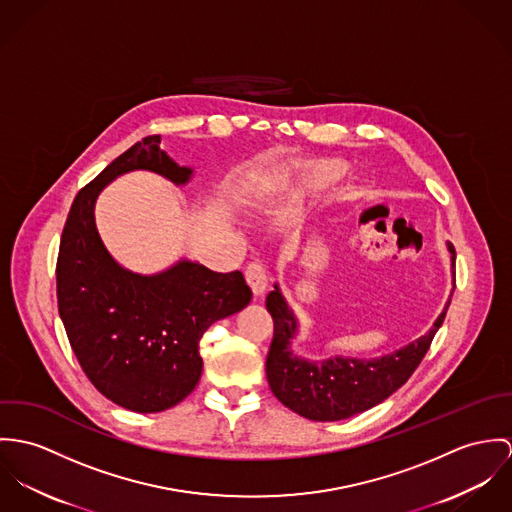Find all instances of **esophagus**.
<instances>
[{
    "label": "esophagus",
    "mask_w": 512,
    "mask_h": 512,
    "mask_svg": "<svg viewBox=\"0 0 512 512\" xmlns=\"http://www.w3.org/2000/svg\"><path fill=\"white\" fill-rule=\"evenodd\" d=\"M245 281L251 286L253 294L255 296H261L267 288L269 283V277H267V269L261 261H251L247 267H245Z\"/></svg>",
    "instance_id": "1"
}]
</instances>
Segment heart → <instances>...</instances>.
Returning <instances> with one entry per match:
<instances>
[{
  "label": "heart",
  "mask_w": 512,
  "mask_h": 512,
  "mask_svg": "<svg viewBox=\"0 0 512 512\" xmlns=\"http://www.w3.org/2000/svg\"><path fill=\"white\" fill-rule=\"evenodd\" d=\"M343 169L345 167L338 159H314L308 165V182L312 186H324V184L336 180Z\"/></svg>",
  "instance_id": "1"
}]
</instances>
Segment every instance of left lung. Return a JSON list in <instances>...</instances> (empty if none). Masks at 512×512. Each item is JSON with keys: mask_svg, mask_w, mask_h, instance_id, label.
Listing matches in <instances>:
<instances>
[{"mask_svg": "<svg viewBox=\"0 0 512 512\" xmlns=\"http://www.w3.org/2000/svg\"><path fill=\"white\" fill-rule=\"evenodd\" d=\"M448 249L452 253L455 288L454 245L448 243ZM450 302L452 298L426 336L387 357L373 361L334 357L324 363H308L290 351L296 320L288 310L283 294L275 286L267 296V310L275 324L267 355V379L271 391L284 406L310 420L334 422L363 412L391 397L410 379L430 349L436 332L444 324Z\"/></svg>", "mask_w": 512, "mask_h": 512, "instance_id": "obj_1", "label": "left lung"}]
</instances>
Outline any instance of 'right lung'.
Segmentation results:
<instances>
[{"label":"right lung","mask_w":512,"mask_h":512,"mask_svg":"<svg viewBox=\"0 0 512 512\" xmlns=\"http://www.w3.org/2000/svg\"><path fill=\"white\" fill-rule=\"evenodd\" d=\"M159 143L161 135L145 137L80 188L57 257L58 314L82 371L104 397L135 412H161L188 397L202 375L200 338L253 296L239 271L214 273L182 261L141 277L106 251L94 204L110 180L135 169L176 184L190 178Z\"/></svg>","instance_id":"obj_1"}]
</instances>
